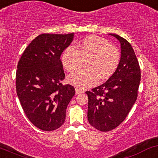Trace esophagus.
<instances>
[{
	"mask_svg": "<svg viewBox=\"0 0 158 158\" xmlns=\"http://www.w3.org/2000/svg\"><path fill=\"white\" fill-rule=\"evenodd\" d=\"M84 92H85V91L83 89H82V88H76V94H82V93H84Z\"/></svg>",
	"mask_w": 158,
	"mask_h": 158,
	"instance_id": "1",
	"label": "esophagus"
}]
</instances>
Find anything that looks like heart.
Returning <instances> with one entry per match:
<instances>
[{"label":"heart","instance_id":"1","mask_svg":"<svg viewBox=\"0 0 158 158\" xmlns=\"http://www.w3.org/2000/svg\"><path fill=\"white\" fill-rule=\"evenodd\" d=\"M120 52L115 46L104 39L91 36L74 47L68 46L63 51L60 61L66 70L73 72L82 67L86 60V69L68 76L70 84L81 88L94 85L99 79L106 80L115 73L120 63Z\"/></svg>","mask_w":158,"mask_h":158}]
</instances>
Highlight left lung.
I'll use <instances>...</instances> for the list:
<instances>
[{
  "mask_svg": "<svg viewBox=\"0 0 158 158\" xmlns=\"http://www.w3.org/2000/svg\"><path fill=\"white\" fill-rule=\"evenodd\" d=\"M121 43V60L117 70L101 85L86 91L88 119L102 132L115 129L124 121L138 96L141 72L132 46L127 40L110 34Z\"/></svg>",
  "mask_w": 158,
  "mask_h": 158,
  "instance_id": "8db88e82",
  "label": "left lung"
}]
</instances>
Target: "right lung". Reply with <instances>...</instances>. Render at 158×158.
<instances>
[{
  "label": "right lung",
  "instance_id": "right-lung-1",
  "mask_svg": "<svg viewBox=\"0 0 158 158\" xmlns=\"http://www.w3.org/2000/svg\"><path fill=\"white\" fill-rule=\"evenodd\" d=\"M73 33L43 34L25 48L17 65L15 87L28 120L45 131L59 128L64 123L66 110L75 88L65 79L60 55L72 42Z\"/></svg>",
  "mask_w": 158,
  "mask_h": 158
}]
</instances>
